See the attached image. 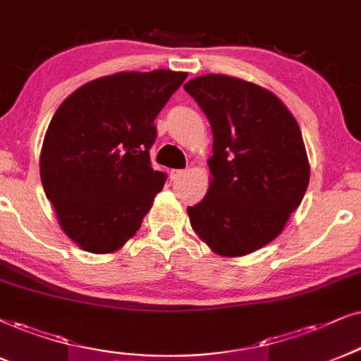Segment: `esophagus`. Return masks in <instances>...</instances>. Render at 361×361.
Instances as JSON below:
<instances>
[{
    "label": "esophagus",
    "mask_w": 361,
    "mask_h": 361,
    "mask_svg": "<svg viewBox=\"0 0 361 361\" xmlns=\"http://www.w3.org/2000/svg\"><path fill=\"white\" fill-rule=\"evenodd\" d=\"M186 173H188V170H171L170 171V178L173 181H176V180H180L181 176H185Z\"/></svg>",
    "instance_id": "34e87169"
}]
</instances>
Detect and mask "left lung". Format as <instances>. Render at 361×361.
Returning <instances> with one entry per match:
<instances>
[{
  "label": "left lung",
  "mask_w": 361,
  "mask_h": 361,
  "mask_svg": "<svg viewBox=\"0 0 361 361\" xmlns=\"http://www.w3.org/2000/svg\"><path fill=\"white\" fill-rule=\"evenodd\" d=\"M213 131L212 183L191 226L221 257H243L276 238L302 203L310 165L290 109L262 86L225 75L185 85Z\"/></svg>",
  "instance_id": "obj_1"
}]
</instances>
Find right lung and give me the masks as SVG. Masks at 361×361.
<instances>
[{"mask_svg": "<svg viewBox=\"0 0 361 361\" xmlns=\"http://www.w3.org/2000/svg\"><path fill=\"white\" fill-rule=\"evenodd\" d=\"M186 73H116L90 81L56 109L39 175L63 231L91 253L121 248L143 223L166 173L153 170L154 118Z\"/></svg>", "mask_w": 361, "mask_h": 361, "instance_id": "obj_1", "label": "right lung"}]
</instances>
